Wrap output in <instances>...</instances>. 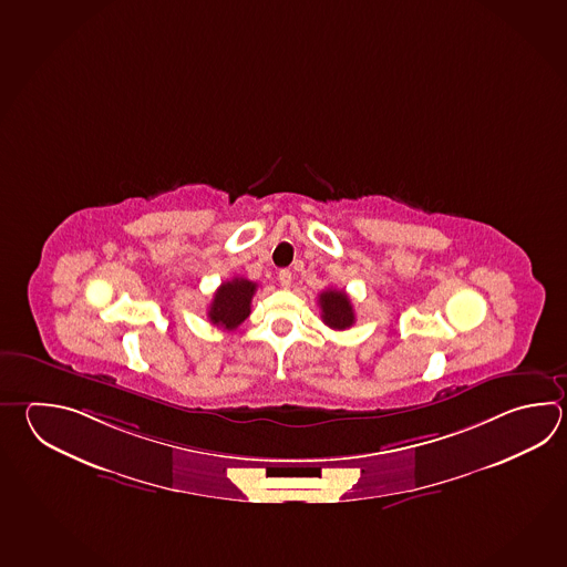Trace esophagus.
Here are the masks:
<instances>
[{
  "label": "esophagus",
  "instance_id": "34e87169",
  "mask_svg": "<svg viewBox=\"0 0 567 567\" xmlns=\"http://www.w3.org/2000/svg\"><path fill=\"white\" fill-rule=\"evenodd\" d=\"M278 282H280L282 289H289L290 282H292V272H290L289 268H282L278 272Z\"/></svg>",
  "mask_w": 567,
  "mask_h": 567
}]
</instances>
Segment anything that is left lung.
Wrapping results in <instances>:
<instances>
[{
    "label": "left lung",
    "mask_w": 567,
    "mask_h": 567,
    "mask_svg": "<svg viewBox=\"0 0 567 567\" xmlns=\"http://www.w3.org/2000/svg\"><path fill=\"white\" fill-rule=\"evenodd\" d=\"M319 307H321V319L331 329H349L355 323L353 305L349 301L346 290L327 289L319 295Z\"/></svg>",
    "instance_id": "obj_1"
}]
</instances>
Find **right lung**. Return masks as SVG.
Here are the masks:
<instances>
[{"mask_svg":"<svg viewBox=\"0 0 567 567\" xmlns=\"http://www.w3.org/2000/svg\"><path fill=\"white\" fill-rule=\"evenodd\" d=\"M256 282L248 278H231L221 282L208 309L209 323L234 331L250 315V302L256 292Z\"/></svg>","mask_w":567,"mask_h":567,"instance_id":"right-lung-1","label":"right lung"}]
</instances>
